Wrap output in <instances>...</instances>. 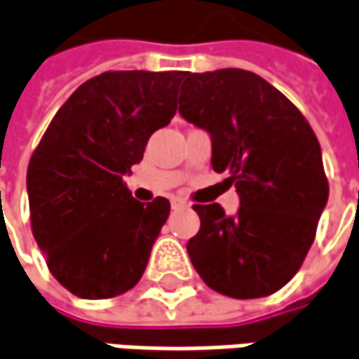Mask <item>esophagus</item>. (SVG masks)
<instances>
[{
    "label": "esophagus",
    "instance_id": "1",
    "mask_svg": "<svg viewBox=\"0 0 359 359\" xmlns=\"http://www.w3.org/2000/svg\"><path fill=\"white\" fill-rule=\"evenodd\" d=\"M184 206H186V202H182L180 198H173V200H171V208H173V210H180V208Z\"/></svg>",
    "mask_w": 359,
    "mask_h": 359
}]
</instances>
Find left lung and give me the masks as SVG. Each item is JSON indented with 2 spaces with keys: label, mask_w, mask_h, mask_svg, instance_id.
<instances>
[{
  "label": "left lung",
  "mask_w": 359,
  "mask_h": 359,
  "mask_svg": "<svg viewBox=\"0 0 359 359\" xmlns=\"http://www.w3.org/2000/svg\"><path fill=\"white\" fill-rule=\"evenodd\" d=\"M180 115L210 135L212 168L230 175L241 198L234 216L218 204L194 206V269L222 295L275 293L303 264L330 196L313 129L273 84L241 68L188 72Z\"/></svg>",
  "instance_id": "obj_1"
}]
</instances>
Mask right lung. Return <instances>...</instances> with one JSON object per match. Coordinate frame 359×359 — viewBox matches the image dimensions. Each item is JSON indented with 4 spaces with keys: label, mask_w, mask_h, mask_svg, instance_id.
Returning <instances> with one entry per match:
<instances>
[{
    "label": "right lung",
    "mask_w": 359,
    "mask_h": 359,
    "mask_svg": "<svg viewBox=\"0 0 359 359\" xmlns=\"http://www.w3.org/2000/svg\"><path fill=\"white\" fill-rule=\"evenodd\" d=\"M184 72H104L64 102L27 165L32 232L50 273L82 299H109L143 275L170 202H137L123 177L170 125Z\"/></svg>",
    "instance_id": "right-lung-1"
}]
</instances>
